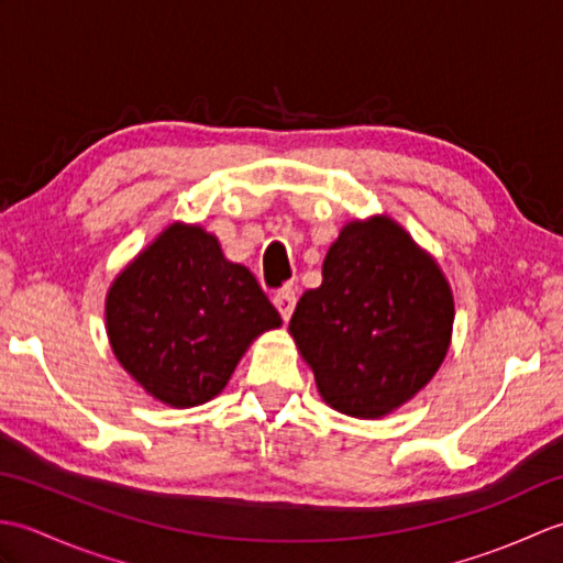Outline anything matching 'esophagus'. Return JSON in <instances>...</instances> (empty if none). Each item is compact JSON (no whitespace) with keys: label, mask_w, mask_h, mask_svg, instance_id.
Masks as SVG:
<instances>
[{"label":"esophagus","mask_w":563,"mask_h":563,"mask_svg":"<svg viewBox=\"0 0 563 563\" xmlns=\"http://www.w3.org/2000/svg\"><path fill=\"white\" fill-rule=\"evenodd\" d=\"M273 305H275V309H278L280 317H283L285 321H288V319L292 317L295 305H297V295H295V290L290 288V285H285V288H280L278 292L273 295Z\"/></svg>","instance_id":"esophagus-1"}]
</instances>
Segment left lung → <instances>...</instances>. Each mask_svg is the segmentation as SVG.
Wrapping results in <instances>:
<instances>
[{
    "label": "left lung",
    "instance_id": "obj_1",
    "mask_svg": "<svg viewBox=\"0 0 563 563\" xmlns=\"http://www.w3.org/2000/svg\"><path fill=\"white\" fill-rule=\"evenodd\" d=\"M321 273L290 319L297 349L329 406L385 416L423 389L448 353L450 285L389 218L345 224Z\"/></svg>",
    "mask_w": 563,
    "mask_h": 563
}]
</instances>
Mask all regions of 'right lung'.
Instances as JSON below:
<instances>
[{
	"label": "right lung",
	"mask_w": 563,
	"mask_h": 563,
	"mask_svg": "<svg viewBox=\"0 0 563 563\" xmlns=\"http://www.w3.org/2000/svg\"><path fill=\"white\" fill-rule=\"evenodd\" d=\"M106 327L121 365L176 409L220 394L258 333L280 327L249 268L200 227L174 224L118 275Z\"/></svg>",
	"instance_id": "obj_1"
}]
</instances>
